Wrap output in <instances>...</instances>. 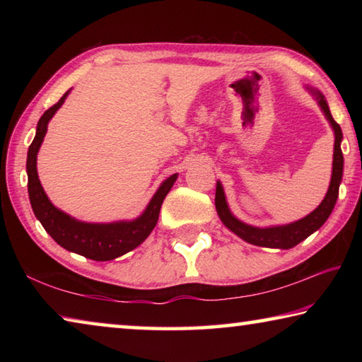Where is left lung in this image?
I'll return each instance as SVG.
<instances>
[{
	"mask_svg": "<svg viewBox=\"0 0 362 362\" xmlns=\"http://www.w3.org/2000/svg\"><path fill=\"white\" fill-rule=\"evenodd\" d=\"M311 94L315 95L317 100V105H320L321 112L326 116L329 121L330 127H332L335 142H334V161H332V177H330V183L327 188V193L321 201V204L316 207L313 212H310L308 216L297 220V222L286 223V225H272V226H254L249 223H244L243 220L233 216L230 211L228 203H226L225 192L222 183L217 180V188H216V209L222 223L228 228L230 231L235 233L236 236H240L249 244H254V246H262V247H272V249H291L297 246L298 243L306 240L310 235H313L321 226L326 223L330 214L334 211V206L337 203V198H339V187L341 183V175H343V155H341V139L343 134L340 126L334 121L332 115H330V110L324 95L313 88H306Z\"/></svg>",
	"mask_w": 362,
	"mask_h": 362,
	"instance_id": "1",
	"label": "left lung"
}]
</instances>
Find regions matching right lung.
<instances>
[{
  "instance_id": "add662e5",
  "label": "right lung",
  "mask_w": 362,
  "mask_h": 362,
  "mask_svg": "<svg viewBox=\"0 0 362 362\" xmlns=\"http://www.w3.org/2000/svg\"><path fill=\"white\" fill-rule=\"evenodd\" d=\"M71 90V89H70ZM70 90L62 95L56 105L46 110L36 126V134L27 155V175H28V196L30 204L35 212L36 218L40 220L54 241L64 249L86 257V259L107 262L113 260L129 252V250L140 246L148 238L153 228L156 226L159 209L169 189L173 188L174 182L179 174H173L164 180L156 193L153 194L150 203L146 204L145 211L137 218L132 220H118L110 223H90L81 222L69 214L60 211L49 201L47 194L42 189L36 170V156H38L40 146L45 140L47 132V124L57 110L64 105Z\"/></svg>"
}]
</instances>
